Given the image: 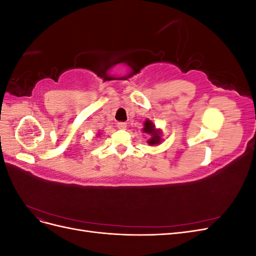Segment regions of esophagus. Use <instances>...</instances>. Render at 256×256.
<instances>
[{"instance_id":"1","label":"esophagus","mask_w":256,"mask_h":256,"mask_svg":"<svg viewBox=\"0 0 256 256\" xmlns=\"http://www.w3.org/2000/svg\"><path fill=\"white\" fill-rule=\"evenodd\" d=\"M118 129H126L127 128V124L126 122H118Z\"/></svg>"}]
</instances>
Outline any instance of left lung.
I'll return each instance as SVG.
<instances>
[{
	"label": "left lung",
	"mask_w": 256,
	"mask_h": 256,
	"mask_svg": "<svg viewBox=\"0 0 256 256\" xmlns=\"http://www.w3.org/2000/svg\"><path fill=\"white\" fill-rule=\"evenodd\" d=\"M144 127L142 129V131L144 134H146L148 136V140H147V144L150 146H156V145H160L164 141V138H162V131L159 128H156L154 126V124L147 118L144 122Z\"/></svg>",
	"instance_id": "obj_1"
}]
</instances>
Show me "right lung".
Returning <instances> with one entry per match:
<instances>
[{
  "instance_id": "obj_1",
  "label": "right lung",
  "mask_w": 256,
  "mask_h": 256,
  "mask_svg": "<svg viewBox=\"0 0 256 256\" xmlns=\"http://www.w3.org/2000/svg\"><path fill=\"white\" fill-rule=\"evenodd\" d=\"M98 136H99V134H98Z\"/></svg>"
}]
</instances>
